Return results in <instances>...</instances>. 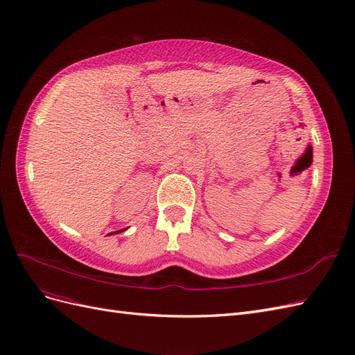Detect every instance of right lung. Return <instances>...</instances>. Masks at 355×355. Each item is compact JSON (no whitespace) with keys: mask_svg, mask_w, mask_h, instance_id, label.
<instances>
[{"mask_svg":"<svg viewBox=\"0 0 355 355\" xmlns=\"http://www.w3.org/2000/svg\"><path fill=\"white\" fill-rule=\"evenodd\" d=\"M123 230H125V229H123ZM123 230L120 229V230H116V232H113V234H120V232H123Z\"/></svg>","mask_w":355,"mask_h":355,"instance_id":"obj_1","label":"right lung"}]
</instances>
